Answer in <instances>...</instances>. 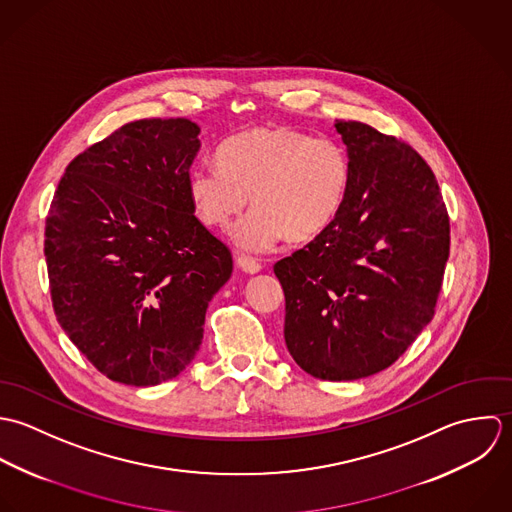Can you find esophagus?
I'll return each mask as SVG.
<instances>
[{
    "instance_id": "1",
    "label": "esophagus",
    "mask_w": 512,
    "mask_h": 512,
    "mask_svg": "<svg viewBox=\"0 0 512 512\" xmlns=\"http://www.w3.org/2000/svg\"><path fill=\"white\" fill-rule=\"evenodd\" d=\"M237 267L247 275H255V273L261 271V265L255 259H249V257H237Z\"/></svg>"
}]
</instances>
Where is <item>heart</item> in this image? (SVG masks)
<instances>
[{
  "label": "heart",
  "mask_w": 512,
  "mask_h": 512,
  "mask_svg": "<svg viewBox=\"0 0 512 512\" xmlns=\"http://www.w3.org/2000/svg\"><path fill=\"white\" fill-rule=\"evenodd\" d=\"M217 164L188 174V198L209 229H229L247 202L253 211L233 231V243L263 253L285 237L307 243L322 235L346 204L352 168L346 150L328 138L273 126L229 136Z\"/></svg>",
  "instance_id": "1"
}]
</instances>
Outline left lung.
Returning a JSON list of instances; mask_svg holds the SVG:
<instances>
[{
    "label": "left lung",
    "instance_id": "8db88e82",
    "mask_svg": "<svg viewBox=\"0 0 512 512\" xmlns=\"http://www.w3.org/2000/svg\"><path fill=\"white\" fill-rule=\"evenodd\" d=\"M352 182L334 223L275 263L285 342L318 380L390 368L431 322L449 259V215L427 162L404 140L338 120Z\"/></svg>",
    "mask_w": 512,
    "mask_h": 512
}]
</instances>
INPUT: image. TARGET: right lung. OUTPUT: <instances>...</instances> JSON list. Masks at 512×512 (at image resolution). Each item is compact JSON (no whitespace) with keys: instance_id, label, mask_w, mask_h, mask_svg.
I'll return each instance as SVG.
<instances>
[{"instance_id":"add662e5","label":"right lung","mask_w":512,"mask_h":512,"mask_svg":"<svg viewBox=\"0 0 512 512\" xmlns=\"http://www.w3.org/2000/svg\"><path fill=\"white\" fill-rule=\"evenodd\" d=\"M200 126L134 120L65 170L45 219L55 316L112 382L176 378L204 338L205 310L229 281L231 251L194 215L190 166Z\"/></svg>"}]
</instances>
